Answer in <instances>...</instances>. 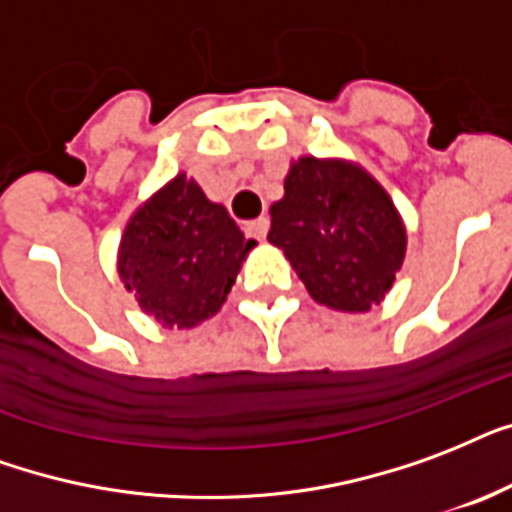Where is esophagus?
<instances>
[{"mask_svg": "<svg viewBox=\"0 0 512 512\" xmlns=\"http://www.w3.org/2000/svg\"><path fill=\"white\" fill-rule=\"evenodd\" d=\"M269 232V219L267 216H259V219H253L245 224V235L256 237V240H264Z\"/></svg>", "mask_w": 512, "mask_h": 512, "instance_id": "1", "label": "esophagus"}]
</instances>
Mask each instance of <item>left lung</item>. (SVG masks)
Segmentation results:
<instances>
[{
  "instance_id": "1",
  "label": "left lung",
  "mask_w": 512,
  "mask_h": 512,
  "mask_svg": "<svg viewBox=\"0 0 512 512\" xmlns=\"http://www.w3.org/2000/svg\"><path fill=\"white\" fill-rule=\"evenodd\" d=\"M267 237L312 299L342 312L379 304L406 253V229L382 186L355 165L315 157L291 165Z\"/></svg>"
}]
</instances>
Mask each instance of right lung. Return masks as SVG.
<instances>
[{"label": "right lung", "mask_w": 512, "mask_h": 512, "mask_svg": "<svg viewBox=\"0 0 512 512\" xmlns=\"http://www.w3.org/2000/svg\"><path fill=\"white\" fill-rule=\"evenodd\" d=\"M253 245L224 205L178 173L125 227L120 277L146 315L192 328L221 310Z\"/></svg>", "instance_id": "obj_1"}]
</instances>
